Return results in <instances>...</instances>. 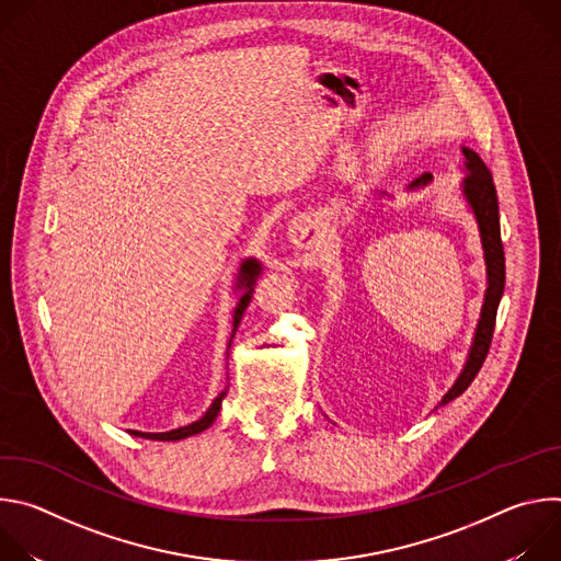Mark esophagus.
Masks as SVG:
<instances>
[{"label":"esophagus","instance_id":"34e87169","mask_svg":"<svg viewBox=\"0 0 561 561\" xmlns=\"http://www.w3.org/2000/svg\"><path fill=\"white\" fill-rule=\"evenodd\" d=\"M288 237L290 244L299 251H308L314 244V234H312V226L308 219H295L288 228Z\"/></svg>","mask_w":561,"mask_h":561}]
</instances>
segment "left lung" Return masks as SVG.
Wrapping results in <instances>:
<instances>
[{
  "instance_id": "obj_1",
  "label": "left lung",
  "mask_w": 561,
  "mask_h": 561,
  "mask_svg": "<svg viewBox=\"0 0 561 561\" xmlns=\"http://www.w3.org/2000/svg\"><path fill=\"white\" fill-rule=\"evenodd\" d=\"M463 154H466V169H468V175L463 180V195L477 217L479 232H482L489 288H486V297H484V306H482V319H479V324H477L474 342H472L468 362L463 366V373L453 383V388L444 394L439 404H448L455 397H459L470 386V381L477 377L479 368H482V364L491 351L497 306H500V299L504 295V284H506V260H504V244H502V230H500V202H497L495 182H493L491 171L482 162V157H479L470 148H463ZM428 182H431V175L426 173L420 180H415L413 186H422Z\"/></svg>"
}]
</instances>
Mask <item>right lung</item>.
<instances>
[{"label": "right lung", "instance_id": "add662e5", "mask_svg": "<svg viewBox=\"0 0 561 561\" xmlns=\"http://www.w3.org/2000/svg\"><path fill=\"white\" fill-rule=\"evenodd\" d=\"M257 273H260V264H257L255 260L244 262L242 273H239V284L247 286L249 290H247V295H244L242 299H239V304H237V310H234V317H232V335H234L239 322H242V314H244V310H247V306H249V301H251V286H253V279H255ZM232 335H230V340H232ZM228 346H230V344H228ZM224 397H226V390L219 392V397L215 399L213 407L206 411V415H204L202 420H197L195 424L175 428V431H171V433H139V431H130V435H137V437H144V439H157V442H175V439H184V437L197 435V433L206 431V428L215 422V417H217V413H219V409H221V399H224Z\"/></svg>", "mask_w": 561, "mask_h": 561}]
</instances>
